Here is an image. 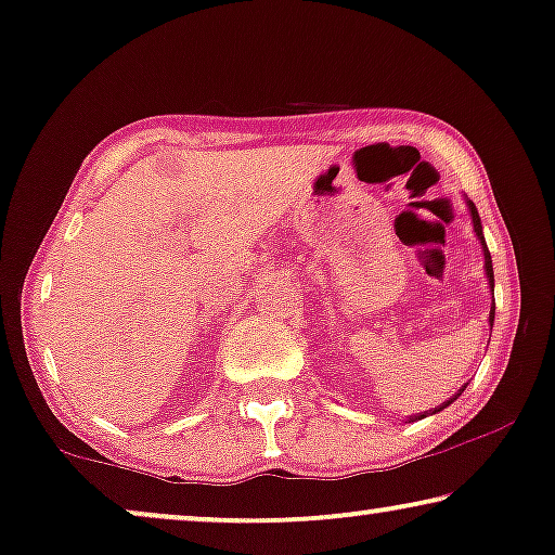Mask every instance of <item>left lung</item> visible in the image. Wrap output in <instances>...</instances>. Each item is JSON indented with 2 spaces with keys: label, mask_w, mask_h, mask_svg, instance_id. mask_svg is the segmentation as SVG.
Listing matches in <instances>:
<instances>
[{
  "label": "left lung",
  "mask_w": 555,
  "mask_h": 555,
  "mask_svg": "<svg viewBox=\"0 0 555 555\" xmlns=\"http://www.w3.org/2000/svg\"><path fill=\"white\" fill-rule=\"evenodd\" d=\"M467 208H470V216H473V229H475V236H478V241H480V246H482V256H486V276H488V284H490V288L495 286V279H493V261H490V251H488V244H486V236H482V225H480V216H478V208H475V203L473 201H467ZM493 319H495V301H493V307H490V330H493ZM465 389V387H463ZM463 389H460L457 395H452L448 402H442L440 408H435V410H430V412H420V415H415V417H410V423H415V420H423V417H427V415H435V412H440V410H444L448 408V404H452L457 400L460 395H463Z\"/></svg>",
  "instance_id": "8db88e82"
}]
</instances>
